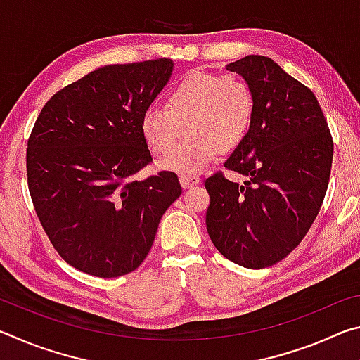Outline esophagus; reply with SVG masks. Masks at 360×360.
<instances>
[{
  "label": "esophagus",
  "instance_id": "esophagus-1",
  "mask_svg": "<svg viewBox=\"0 0 360 360\" xmlns=\"http://www.w3.org/2000/svg\"><path fill=\"white\" fill-rule=\"evenodd\" d=\"M179 182H181L182 188H191L193 186L200 184V178L198 176H181Z\"/></svg>",
  "mask_w": 360,
  "mask_h": 360
}]
</instances>
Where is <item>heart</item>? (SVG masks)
I'll list each match as a JSON object with an SVG mask.
<instances>
[{
  "instance_id": "heart-1",
  "label": "heart",
  "mask_w": 360,
  "mask_h": 360,
  "mask_svg": "<svg viewBox=\"0 0 360 360\" xmlns=\"http://www.w3.org/2000/svg\"><path fill=\"white\" fill-rule=\"evenodd\" d=\"M254 117L252 89L236 75L192 71L165 96V109L148 108L139 130L154 154H166L186 127L187 142L158 160V168L195 176L245 141Z\"/></svg>"
}]
</instances>
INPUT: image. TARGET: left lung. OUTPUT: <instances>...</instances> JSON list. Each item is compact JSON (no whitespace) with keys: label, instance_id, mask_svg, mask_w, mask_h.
Returning a JSON list of instances; mask_svg holds the SVG:
<instances>
[{"label":"left lung","instance_id":"left-lung-1","mask_svg":"<svg viewBox=\"0 0 360 360\" xmlns=\"http://www.w3.org/2000/svg\"><path fill=\"white\" fill-rule=\"evenodd\" d=\"M251 85V129L224 163L246 176L245 184L222 173L205 181L210 193L206 229L224 257L265 268L294 251L324 202L333 141L314 94L264 56L225 66Z\"/></svg>","mask_w":360,"mask_h":360}]
</instances>
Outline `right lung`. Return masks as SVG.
I'll return each instance as SVG.
<instances>
[{
    "label": "right lung",
    "mask_w": 360,
    "mask_h": 360,
    "mask_svg": "<svg viewBox=\"0 0 360 360\" xmlns=\"http://www.w3.org/2000/svg\"><path fill=\"white\" fill-rule=\"evenodd\" d=\"M172 71L169 58L101 66L53 95L34 122L27 149L34 211L60 257L87 275L136 270L182 193L172 172L133 178L152 162L141 115Z\"/></svg>",
    "instance_id": "right-lung-1"
}]
</instances>
